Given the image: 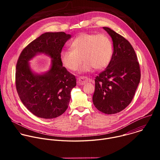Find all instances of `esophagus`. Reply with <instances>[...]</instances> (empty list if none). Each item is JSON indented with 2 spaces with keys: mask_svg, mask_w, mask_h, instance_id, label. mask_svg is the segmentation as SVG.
<instances>
[{
  "mask_svg": "<svg viewBox=\"0 0 160 160\" xmlns=\"http://www.w3.org/2000/svg\"><path fill=\"white\" fill-rule=\"evenodd\" d=\"M88 81V78L85 77H80L77 79V83L80 85H82L87 83Z\"/></svg>",
  "mask_w": 160,
  "mask_h": 160,
  "instance_id": "1",
  "label": "esophagus"
}]
</instances>
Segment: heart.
<instances>
[{
    "mask_svg": "<svg viewBox=\"0 0 160 160\" xmlns=\"http://www.w3.org/2000/svg\"><path fill=\"white\" fill-rule=\"evenodd\" d=\"M72 50L63 49L59 54L62 65L68 70L76 71L82 61L80 72H87L94 68L102 70L109 64L112 56V45L106 34L83 33L70 43Z\"/></svg>",
    "mask_w": 160,
    "mask_h": 160,
    "instance_id": "1",
    "label": "heart"
}]
</instances>
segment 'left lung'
<instances>
[{"label":"left lung","mask_w":160,"mask_h":160,"mask_svg":"<svg viewBox=\"0 0 160 160\" xmlns=\"http://www.w3.org/2000/svg\"><path fill=\"white\" fill-rule=\"evenodd\" d=\"M112 40L113 53L106 69L95 79L92 101L101 112H119L131 102L141 80V70L135 51L123 37L103 27Z\"/></svg>","instance_id":"obj_1"}]
</instances>
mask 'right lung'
Returning <instances> with one entry per match:
<instances>
[{
    "mask_svg": "<svg viewBox=\"0 0 160 160\" xmlns=\"http://www.w3.org/2000/svg\"><path fill=\"white\" fill-rule=\"evenodd\" d=\"M70 38L71 35L62 32L43 33L30 43L18 58L15 78L18 96L25 106L39 118H56L68 107L76 78L62 66L59 54ZM39 53L52 58L50 70L42 74L33 72L29 62Z\"/></svg>",
    "mask_w": 160,
    "mask_h": 160,
    "instance_id": "right-lung-1",
    "label": "right lung"
}]
</instances>
